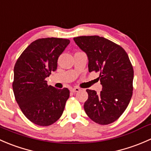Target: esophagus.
Returning <instances> with one entry per match:
<instances>
[{"label": "esophagus", "mask_w": 151, "mask_h": 151, "mask_svg": "<svg viewBox=\"0 0 151 151\" xmlns=\"http://www.w3.org/2000/svg\"><path fill=\"white\" fill-rule=\"evenodd\" d=\"M80 88H71V91L73 93H76V92H79L80 91Z\"/></svg>", "instance_id": "esophagus-1"}]
</instances>
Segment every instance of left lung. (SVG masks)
I'll return each mask as SVG.
<instances>
[{
	"mask_svg": "<svg viewBox=\"0 0 151 151\" xmlns=\"http://www.w3.org/2000/svg\"><path fill=\"white\" fill-rule=\"evenodd\" d=\"M88 58V70L100 71L102 91L87 89L84 104L88 116L99 124L106 125L119 118L129 105L133 91L134 70L127 53L119 45L99 36L74 38Z\"/></svg>",
	"mask_w": 151,
	"mask_h": 151,
	"instance_id": "obj_1",
	"label": "left lung"
}]
</instances>
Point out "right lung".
<instances>
[{"mask_svg":"<svg viewBox=\"0 0 151 151\" xmlns=\"http://www.w3.org/2000/svg\"><path fill=\"white\" fill-rule=\"evenodd\" d=\"M69 43L68 39L59 38L37 39L15 63L12 85L15 99L25 117L35 124L50 126L63 114L69 91L48 85L45 79L56 71L58 57Z\"/></svg>","mask_w":151,"mask_h":151,"instance_id":"obj_1","label":"right lung"}]
</instances>
